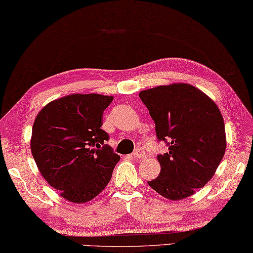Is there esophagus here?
<instances>
[{"mask_svg":"<svg viewBox=\"0 0 253 253\" xmlns=\"http://www.w3.org/2000/svg\"><path fill=\"white\" fill-rule=\"evenodd\" d=\"M147 155H148L147 152L144 151L142 148H138V149H136V151L133 152V157H135L136 159H143V158H146Z\"/></svg>","mask_w":253,"mask_h":253,"instance_id":"34e87169","label":"esophagus"}]
</instances>
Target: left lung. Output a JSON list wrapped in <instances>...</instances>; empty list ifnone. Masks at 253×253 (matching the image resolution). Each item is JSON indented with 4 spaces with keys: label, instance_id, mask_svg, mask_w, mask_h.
Segmentation results:
<instances>
[{
    "label": "left lung",
    "instance_id": "left-lung-1",
    "mask_svg": "<svg viewBox=\"0 0 253 253\" xmlns=\"http://www.w3.org/2000/svg\"><path fill=\"white\" fill-rule=\"evenodd\" d=\"M169 152L158 155L160 175L149 186L169 200L192 196L212 178L226 150L221 111L211 98L188 84L142 90L139 93Z\"/></svg>",
    "mask_w": 253,
    "mask_h": 253
}]
</instances>
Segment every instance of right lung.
Masks as SVG:
<instances>
[{"label": "right lung", "instance_id": "1", "mask_svg": "<svg viewBox=\"0 0 253 253\" xmlns=\"http://www.w3.org/2000/svg\"><path fill=\"white\" fill-rule=\"evenodd\" d=\"M113 101L98 93L69 94L47 103L35 120L31 153L43 178L73 203L92 200L111 180L120 155L105 144L103 112Z\"/></svg>", "mask_w": 253, "mask_h": 253}]
</instances>
